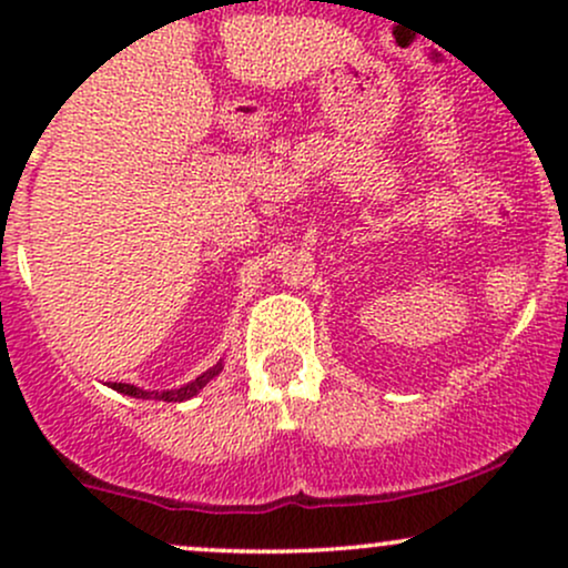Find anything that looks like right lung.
Returning a JSON list of instances; mask_svg holds the SVG:
<instances>
[{"label":"right lung","instance_id":"add662e5","mask_svg":"<svg viewBox=\"0 0 568 568\" xmlns=\"http://www.w3.org/2000/svg\"><path fill=\"white\" fill-rule=\"evenodd\" d=\"M219 371H221V363H219V366L207 368L205 374L197 376L194 382H189L186 387L171 389V393H146V389L133 387V384H116V382L112 384V389H116V393H122V395H130V397H158V400H165V403H181V400H189V397L197 395L200 389L213 379V376H219Z\"/></svg>","mask_w":568,"mask_h":568}]
</instances>
